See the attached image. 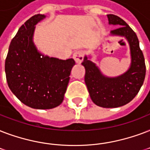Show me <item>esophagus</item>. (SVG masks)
<instances>
[{
    "label": "esophagus",
    "mask_w": 150,
    "mask_h": 150,
    "mask_svg": "<svg viewBox=\"0 0 150 150\" xmlns=\"http://www.w3.org/2000/svg\"><path fill=\"white\" fill-rule=\"evenodd\" d=\"M73 58H74L76 63H81L83 59V52L81 50L74 52V54H73Z\"/></svg>",
    "instance_id": "esophagus-1"
}]
</instances>
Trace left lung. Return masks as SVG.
Here are the masks:
<instances>
[{
    "label": "left lung",
    "instance_id": "8db88e82",
    "mask_svg": "<svg viewBox=\"0 0 150 150\" xmlns=\"http://www.w3.org/2000/svg\"><path fill=\"white\" fill-rule=\"evenodd\" d=\"M107 17L109 24L118 26L110 33L125 38L129 44L132 59L129 69L120 76L109 77L87 55L81 64L85 68L84 81L92 102L101 107L116 108L130 103L139 93L145 80L146 64L136 33L118 16L110 14Z\"/></svg>",
    "mask_w": 150,
    "mask_h": 150
}]
</instances>
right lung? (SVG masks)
<instances>
[{"instance_id":"add662e5","label":"right lung","mask_w":150,"mask_h":150,"mask_svg":"<svg viewBox=\"0 0 150 150\" xmlns=\"http://www.w3.org/2000/svg\"><path fill=\"white\" fill-rule=\"evenodd\" d=\"M29 18L12 39L5 60V74L10 90L25 105L48 110L64 99L70 72L75 61L44 55L33 41L35 25L45 18Z\"/></svg>"}]
</instances>
